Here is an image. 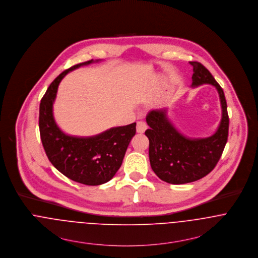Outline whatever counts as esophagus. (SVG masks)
Segmentation results:
<instances>
[{
    "label": "esophagus",
    "instance_id": "esophagus-1",
    "mask_svg": "<svg viewBox=\"0 0 258 258\" xmlns=\"http://www.w3.org/2000/svg\"><path fill=\"white\" fill-rule=\"evenodd\" d=\"M146 128H147V124L144 121H143V120L138 121V123H137V132L138 133L143 134L146 131Z\"/></svg>",
    "mask_w": 258,
    "mask_h": 258
}]
</instances>
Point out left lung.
<instances>
[{
	"label": "left lung",
	"mask_w": 258,
	"mask_h": 258,
	"mask_svg": "<svg viewBox=\"0 0 258 258\" xmlns=\"http://www.w3.org/2000/svg\"><path fill=\"white\" fill-rule=\"evenodd\" d=\"M192 87L211 84L216 87L222 106V119L217 132L204 139H189L180 134L165 110H152L146 115L149 128V161L154 173L170 184L197 181L212 171L220 160L229 136L227 101L222 87L200 62L192 61Z\"/></svg>",
	"instance_id": "left-lung-1"
}]
</instances>
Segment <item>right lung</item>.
I'll use <instances>...</instances> for the list:
<instances>
[{
    "label": "right lung",
    "mask_w": 258,
    "mask_h": 258,
    "mask_svg": "<svg viewBox=\"0 0 258 258\" xmlns=\"http://www.w3.org/2000/svg\"><path fill=\"white\" fill-rule=\"evenodd\" d=\"M93 62L92 59L63 71L48 87L39 105L40 139L49 161L69 179L89 186L104 184L115 176L136 135L137 125L134 122L115 126L89 138L68 136L58 127L53 103L59 83L70 71Z\"/></svg>",
    "instance_id": "add662e5"
}]
</instances>
